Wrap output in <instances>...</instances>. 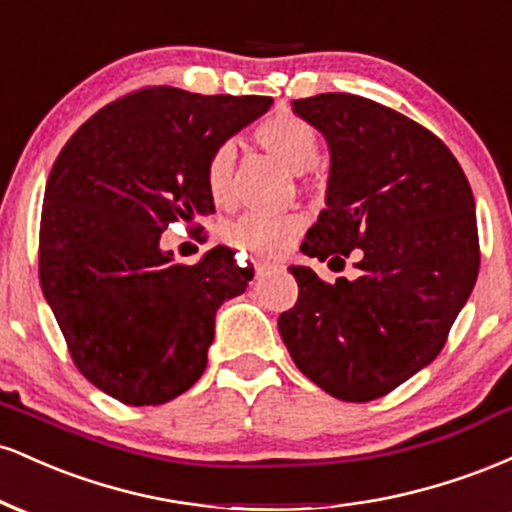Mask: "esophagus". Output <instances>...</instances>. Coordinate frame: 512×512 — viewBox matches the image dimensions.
<instances>
[{
	"label": "esophagus",
	"instance_id": "34e87169",
	"mask_svg": "<svg viewBox=\"0 0 512 512\" xmlns=\"http://www.w3.org/2000/svg\"><path fill=\"white\" fill-rule=\"evenodd\" d=\"M274 269H279V264L269 262V260H262L260 264H257V276H262V274H267V272H274Z\"/></svg>",
	"mask_w": 512,
	"mask_h": 512
}]
</instances>
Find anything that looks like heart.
Wrapping results in <instances>:
<instances>
[{
    "label": "heart",
    "instance_id": "heart-1",
    "mask_svg": "<svg viewBox=\"0 0 512 512\" xmlns=\"http://www.w3.org/2000/svg\"><path fill=\"white\" fill-rule=\"evenodd\" d=\"M255 142L274 156L281 166L293 173H303L317 161L320 139L315 127L293 113H276L255 127ZM233 149L219 146L207 163V190L216 202H226L231 192ZM303 228L301 214H245L243 219L226 228L228 243L260 255H279L291 245Z\"/></svg>",
    "mask_w": 512,
    "mask_h": 512
}]
</instances>
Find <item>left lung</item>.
<instances>
[{"mask_svg":"<svg viewBox=\"0 0 512 512\" xmlns=\"http://www.w3.org/2000/svg\"><path fill=\"white\" fill-rule=\"evenodd\" d=\"M293 113L330 146L327 207L301 250L320 262L356 252V279L289 267L298 301L279 332L298 370L327 395L370 402L426 368L445 346L479 274L467 175L433 132L397 110L320 93Z\"/></svg>","mask_w":512,"mask_h":512,"instance_id":"left-lung-1","label":"left lung"}]
</instances>
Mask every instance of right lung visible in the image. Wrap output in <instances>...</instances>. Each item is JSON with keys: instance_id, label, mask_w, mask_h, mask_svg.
<instances>
[{"instance_id": "obj_1", "label": "right lung", "mask_w": 512, "mask_h": 512, "mask_svg": "<svg viewBox=\"0 0 512 512\" xmlns=\"http://www.w3.org/2000/svg\"><path fill=\"white\" fill-rule=\"evenodd\" d=\"M272 105L149 86L105 105L57 156L40 216V289L81 375L129 407L166 404L207 368L214 317L252 279L226 250H161L175 221L214 211L207 163Z\"/></svg>"}]
</instances>
